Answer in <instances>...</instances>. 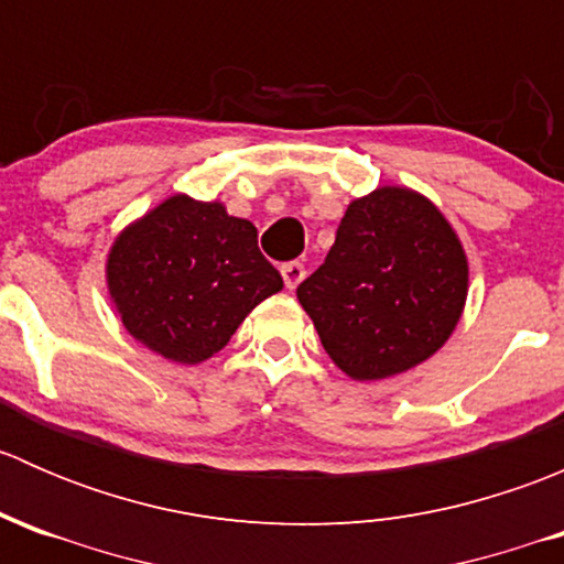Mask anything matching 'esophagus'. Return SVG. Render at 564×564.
Listing matches in <instances>:
<instances>
[{
	"label": "esophagus",
	"mask_w": 564,
	"mask_h": 564,
	"mask_svg": "<svg viewBox=\"0 0 564 564\" xmlns=\"http://www.w3.org/2000/svg\"><path fill=\"white\" fill-rule=\"evenodd\" d=\"M281 275H283V283H286V289H297L300 283H303L305 278V267L300 264V261H289V264L281 267Z\"/></svg>",
	"instance_id": "obj_1"
}]
</instances>
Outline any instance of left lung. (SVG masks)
I'll list each match as a JSON object with an SVG mask.
<instances>
[{
  "instance_id": "obj_1",
  "label": "left lung",
  "mask_w": 564,
  "mask_h": 564,
  "mask_svg": "<svg viewBox=\"0 0 564 564\" xmlns=\"http://www.w3.org/2000/svg\"><path fill=\"white\" fill-rule=\"evenodd\" d=\"M469 292V261L451 220L412 187L355 198L335 246L297 300L329 360L355 382H379L445 346Z\"/></svg>"
}]
</instances>
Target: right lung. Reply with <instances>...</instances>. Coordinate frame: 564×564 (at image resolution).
<instances>
[{
    "label": "right lung",
    "mask_w": 564,
    "mask_h": 564,
    "mask_svg": "<svg viewBox=\"0 0 564 564\" xmlns=\"http://www.w3.org/2000/svg\"><path fill=\"white\" fill-rule=\"evenodd\" d=\"M106 283L124 329L180 366L218 355L250 311L283 289L250 220L185 193L119 231Z\"/></svg>",
    "instance_id": "add662e5"
}]
</instances>
